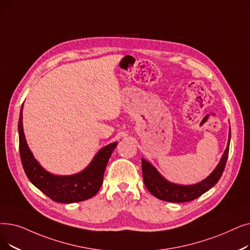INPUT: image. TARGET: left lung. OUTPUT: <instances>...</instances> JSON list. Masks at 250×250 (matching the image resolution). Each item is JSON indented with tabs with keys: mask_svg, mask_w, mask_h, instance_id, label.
I'll return each mask as SVG.
<instances>
[{
	"mask_svg": "<svg viewBox=\"0 0 250 250\" xmlns=\"http://www.w3.org/2000/svg\"><path fill=\"white\" fill-rule=\"evenodd\" d=\"M231 140V128L229 129L227 148L218 166L212 170L208 177H206L201 182L192 185H181L167 181L161 173L155 168V167L142 158V172L143 180L148 191L160 200L167 202H187L198 198L202 194L211 189L221 179L223 171L226 167V162L229 155V147Z\"/></svg>",
	"mask_w": 250,
	"mask_h": 250,
	"instance_id": "left-lung-1",
	"label": "left lung"
}]
</instances>
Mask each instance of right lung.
Here are the masks:
<instances>
[{
	"label": "right lung",
	"mask_w": 250,
	"mask_h": 250,
	"mask_svg": "<svg viewBox=\"0 0 250 250\" xmlns=\"http://www.w3.org/2000/svg\"><path fill=\"white\" fill-rule=\"evenodd\" d=\"M22 108L23 105L21 107L18 122L19 152L28 180L49 198L56 202L74 203L95 196L101 188L106 166L117 142L101 148L89 166L82 171L70 176L54 175L39 164L27 145L23 132Z\"/></svg>",
	"instance_id": "add662e5"
}]
</instances>
